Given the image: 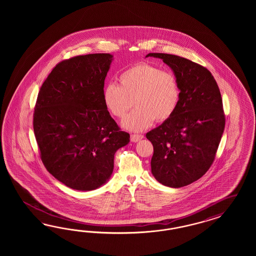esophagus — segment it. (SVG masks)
<instances>
[{
	"label": "esophagus",
	"mask_w": 256,
	"mask_h": 256,
	"mask_svg": "<svg viewBox=\"0 0 256 256\" xmlns=\"http://www.w3.org/2000/svg\"><path fill=\"white\" fill-rule=\"evenodd\" d=\"M142 138H144V135H142V134H132L130 135V140L133 142H139L140 140H142Z\"/></svg>",
	"instance_id": "obj_1"
}]
</instances>
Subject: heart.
Wrapping results in <instances>:
<instances>
[{"mask_svg": "<svg viewBox=\"0 0 256 256\" xmlns=\"http://www.w3.org/2000/svg\"><path fill=\"white\" fill-rule=\"evenodd\" d=\"M119 86L108 84L103 89V102L108 112L117 118H124L126 128L140 132L156 121L169 120L178 108L181 88L178 76L160 68L139 62L124 70L118 78Z\"/></svg>", "mask_w": 256, "mask_h": 256, "instance_id": "obj_1", "label": "heart"}]
</instances>
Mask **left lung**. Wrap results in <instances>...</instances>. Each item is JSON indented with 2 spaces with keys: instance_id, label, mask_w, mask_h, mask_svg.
<instances>
[{
  "instance_id": "1",
  "label": "left lung",
  "mask_w": 256,
  "mask_h": 256,
  "mask_svg": "<svg viewBox=\"0 0 256 256\" xmlns=\"http://www.w3.org/2000/svg\"><path fill=\"white\" fill-rule=\"evenodd\" d=\"M162 59L178 76L181 100L176 114L146 133L153 144L151 172L164 186L181 188L201 178L215 160L224 130L222 94L210 70L178 55Z\"/></svg>"
}]
</instances>
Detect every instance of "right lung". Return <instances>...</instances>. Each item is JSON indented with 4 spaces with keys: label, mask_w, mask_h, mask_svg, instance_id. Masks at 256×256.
Returning <instances> with one entry per match:
<instances>
[{
    "label": "right lung",
    "mask_w": 256,
    "mask_h": 256,
    "mask_svg": "<svg viewBox=\"0 0 256 256\" xmlns=\"http://www.w3.org/2000/svg\"><path fill=\"white\" fill-rule=\"evenodd\" d=\"M112 55H78L57 64L40 88L34 132L48 172L66 186L93 190L114 170V154L130 142L103 102Z\"/></svg>",
    "instance_id": "obj_1"
}]
</instances>
